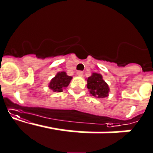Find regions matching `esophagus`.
<instances>
[{
	"mask_svg": "<svg viewBox=\"0 0 153 153\" xmlns=\"http://www.w3.org/2000/svg\"><path fill=\"white\" fill-rule=\"evenodd\" d=\"M76 74H77V76H83V72L82 71H77V73H76Z\"/></svg>",
	"mask_w": 153,
	"mask_h": 153,
	"instance_id": "obj_1",
	"label": "esophagus"
}]
</instances>
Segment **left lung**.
<instances>
[{
    "instance_id": "8db88e82",
    "label": "left lung",
    "mask_w": 153,
    "mask_h": 153,
    "mask_svg": "<svg viewBox=\"0 0 153 153\" xmlns=\"http://www.w3.org/2000/svg\"><path fill=\"white\" fill-rule=\"evenodd\" d=\"M86 79L87 88L91 96L97 98H104L109 95L110 88L101 74L92 73Z\"/></svg>"
}]
</instances>
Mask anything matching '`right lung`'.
Returning <instances> with one entry per match:
<instances>
[{"label":"right lung","mask_w":153,"mask_h":153,"mask_svg":"<svg viewBox=\"0 0 153 153\" xmlns=\"http://www.w3.org/2000/svg\"><path fill=\"white\" fill-rule=\"evenodd\" d=\"M72 76H70L65 71H61L51 79L49 83V88L54 92H62L63 89L68 86L72 79Z\"/></svg>","instance_id":"add662e5"}]
</instances>
